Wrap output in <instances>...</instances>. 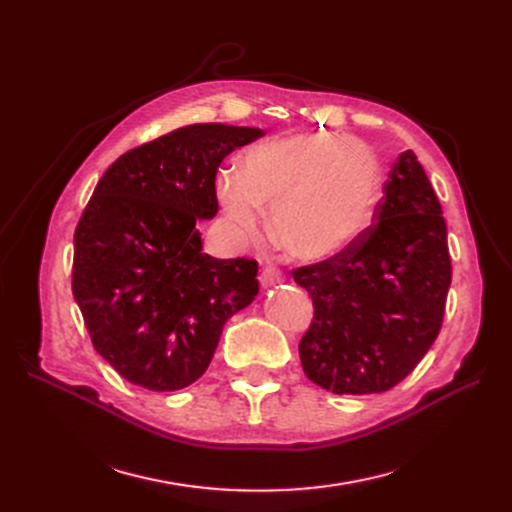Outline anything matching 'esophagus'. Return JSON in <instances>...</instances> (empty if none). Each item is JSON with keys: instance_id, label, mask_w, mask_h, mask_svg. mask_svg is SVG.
<instances>
[{"instance_id": "34e87169", "label": "esophagus", "mask_w": 512, "mask_h": 512, "mask_svg": "<svg viewBox=\"0 0 512 512\" xmlns=\"http://www.w3.org/2000/svg\"><path fill=\"white\" fill-rule=\"evenodd\" d=\"M284 280V275L277 271L275 267H265L262 269V273H260V284H262V288H269V286H273V284H280Z\"/></svg>"}]
</instances>
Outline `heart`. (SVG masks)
<instances>
[{
    "instance_id": "1",
    "label": "heart",
    "mask_w": 512,
    "mask_h": 512,
    "mask_svg": "<svg viewBox=\"0 0 512 512\" xmlns=\"http://www.w3.org/2000/svg\"><path fill=\"white\" fill-rule=\"evenodd\" d=\"M382 190L380 162L367 145L342 134H297L252 147L241 173L215 181L230 228L258 237L265 211L284 250L305 262L346 252L374 218Z\"/></svg>"
}]
</instances>
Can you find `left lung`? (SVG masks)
Listing matches in <instances>:
<instances>
[{
    "instance_id": "1",
    "label": "left lung",
    "mask_w": 512,
    "mask_h": 512,
    "mask_svg": "<svg viewBox=\"0 0 512 512\" xmlns=\"http://www.w3.org/2000/svg\"><path fill=\"white\" fill-rule=\"evenodd\" d=\"M374 222L346 252L292 271L314 303L303 371L337 395L404 380L436 342L451 286L440 200L412 151L393 164Z\"/></svg>"
}]
</instances>
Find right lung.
I'll use <instances>...</instances> for the list:
<instances>
[{
  "mask_svg": "<svg viewBox=\"0 0 512 512\" xmlns=\"http://www.w3.org/2000/svg\"><path fill=\"white\" fill-rule=\"evenodd\" d=\"M260 128L192 123L130 149L74 230L72 292L91 344L121 378L179 391L205 374L226 320L258 294V262L203 252L215 175Z\"/></svg>",
  "mask_w": 512,
  "mask_h": 512,
  "instance_id": "obj_1",
  "label": "right lung"
}]
</instances>
